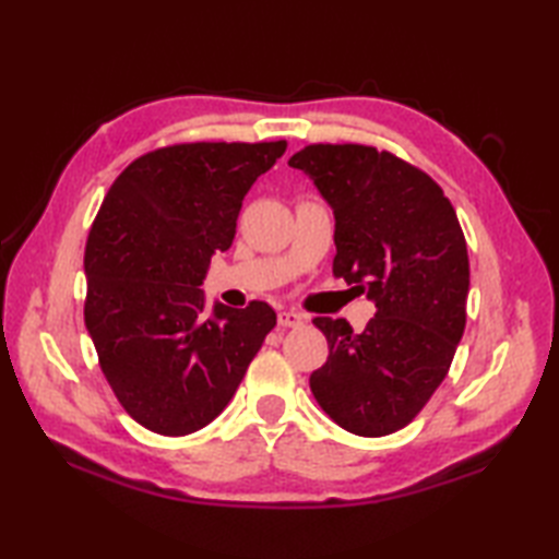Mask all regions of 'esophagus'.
<instances>
[{
	"label": "esophagus",
	"instance_id": "obj_1",
	"mask_svg": "<svg viewBox=\"0 0 559 559\" xmlns=\"http://www.w3.org/2000/svg\"><path fill=\"white\" fill-rule=\"evenodd\" d=\"M305 314L302 312H295V310H286V312H278V326L283 329H298L305 324Z\"/></svg>",
	"mask_w": 559,
	"mask_h": 559
}]
</instances>
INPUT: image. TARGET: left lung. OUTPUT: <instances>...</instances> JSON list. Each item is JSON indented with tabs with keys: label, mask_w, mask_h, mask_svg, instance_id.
<instances>
[{
	"label": "left lung",
	"mask_w": 559,
	"mask_h": 559,
	"mask_svg": "<svg viewBox=\"0 0 559 559\" xmlns=\"http://www.w3.org/2000/svg\"><path fill=\"white\" fill-rule=\"evenodd\" d=\"M288 165L334 209V276L377 307L362 334L346 319H314L329 358L310 389L343 430L391 435L442 384L466 326L471 271L456 211L430 175L374 146L312 144Z\"/></svg>",
	"instance_id": "1"
}]
</instances>
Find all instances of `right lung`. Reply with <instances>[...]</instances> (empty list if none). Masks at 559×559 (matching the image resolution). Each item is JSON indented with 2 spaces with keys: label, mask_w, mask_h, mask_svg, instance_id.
<instances>
[{
  "label": "right lung",
  "mask_w": 559,
  "mask_h": 559,
  "mask_svg": "<svg viewBox=\"0 0 559 559\" xmlns=\"http://www.w3.org/2000/svg\"><path fill=\"white\" fill-rule=\"evenodd\" d=\"M286 141H197L129 163L91 225L83 317L117 401L146 430L182 437L228 406L276 312L206 314L211 257L233 245L242 199Z\"/></svg>",
  "instance_id": "add662e5"
}]
</instances>
